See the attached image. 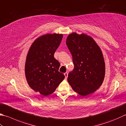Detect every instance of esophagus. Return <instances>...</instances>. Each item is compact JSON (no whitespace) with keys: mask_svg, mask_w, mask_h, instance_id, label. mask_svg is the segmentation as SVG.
Wrapping results in <instances>:
<instances>
[{"mask_svg":"<svg viewBox=\"0 0 126 126\" xmlns=\"http://www.w3.org/2000/svg\"><path fill=\"white\" fill-rule=\"evenodd\" d=\"M64 74L65 79H67V78H68V73H65Z\"/></svg>","mask_w":126,"mask_h":126,"instance_id":"obj_1","label":"esophagus"}]
</instances>
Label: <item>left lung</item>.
Here are the masks:
<instances>
[{"instance_id": "1", "label": "left lung", "mask_w": 126, "mask_h": 126, "mask_svg": "<svg viewBox=\"0 0 126 126\" xmlns=\"http://www.w3.org/2000/svg\"><path fill=\"white\" fill-rule=\"evenodd\" d=\"M66 44L72 55L74 68L68 74V81L79 94L93 93L102 85L105 65L102 50L90 36L70 34Z\"/></svg>"}]
</instances>
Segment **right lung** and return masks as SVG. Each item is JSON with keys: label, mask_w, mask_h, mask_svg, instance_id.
I'll list each match as a JSON object with an SVG mask.
<instances>
[{"label": "right lung", "mask_w": 126, "mask_h": 126, "mask_svg": "<svg viewBox=\"0 0 126 126\" xmlns=\"http://www.w3.org/2000/svg\"><path fill=\"white\" fill-rule=\"evenodd\" d=\"M63 38L62 34H47L39 36L32 44L27 54L25 75L32 90L47 96L55 92L64 79L59 72L60 63L54 57Z\"/></svg>", "instance_id": "1"}]
</instances>
